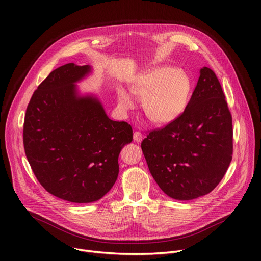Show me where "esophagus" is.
Segmentation results:
<instances>
[{"instance_id": "1", "label": "esophagus", "mask_w": 261, "mask_h": 261, "mask_svg": "<svg viewBox=\"0 0 261 261\" xmlns=\"http://www.w3.org/2000/svg\"><path fill=\"white\" fill-rule=\"evenodd\" d=\"M133 140H134V142H136V143H141V142L143 141V134H142L140 131L134 132V134H133Z\"/></svg>"}]
</instances>
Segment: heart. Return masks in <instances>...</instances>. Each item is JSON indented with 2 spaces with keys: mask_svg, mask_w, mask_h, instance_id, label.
Here are the masks:
<instances>
[{
  "mask_svg": "<svg viewBox=\"0 0 261 261\" xmlns=\"http://www.w3.org/2000/svg\"><path fill=\"white\" fill-rule=\"evenodd\" d=\"M190 79L186 73L172 66H156L144 72L134 80L131 92L144 99L146 114L160 125H168L179 119L189 101ZM119 108L128 112L134 110L136 101L132 95L119 90Z\"/></svg>",
  "mask_w": 261,
  "mask_h": 261,
  "instance_id": "heart-1",
  "label": "heart"
}]
</instances>
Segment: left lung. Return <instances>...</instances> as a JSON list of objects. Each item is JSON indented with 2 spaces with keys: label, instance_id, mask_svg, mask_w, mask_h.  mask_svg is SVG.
<instances>
[{
  "label": "left lung",
  "instance_id": "obj_1",
  "mask_svg": "<svg viewBox=\"0 0 261 261\" xmlns=\"http://www.w3.org/2000/svg\"><path fill=\"white\" fill-rule=\"evenodd\" d=\"M142 150L154 181L174 200L207 195L222 180L232 155V123L221 85L211 68L200 70L181 117L150 132Z\"/></svg>",
  "mask_w": 261,
  "mask_h": 261
}]
</instances>
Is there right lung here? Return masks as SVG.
I'll use <instances>...</instances> for the list:
<instances>
[{"instance_id":"1","label":"right lung","mask_w":261,"mask_h":261,"mask_svg":"<svg viewBox=\"0 0 261 261\" xmlns=\"http://www.w3.org/2000/svg\"><path fill=\"white\" fill-rule=\"evenodd\" d=\"M91 65L64 64L42 81L27 106L23 128L25 154L49 194L73 203L98 201L115 184L122 147L132 142V128L114 121L93 93L78 82Z\"/></svg>"}]
</instances>
